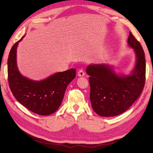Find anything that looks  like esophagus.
<instances>
[{
  "label": "esophagus",
  "instance_id": "34e87169",
  "mask_svg": "<svg viewBox=\"0 0 153 153\" xmlns=\"http://www.w3.org/2000/svg\"><path fill=\"white\" fill-rule=\"evenodd\" d=\"M77 75H78V76H80V77L84 76H85L84 71H83L82 69H80V70L78 71V72H77Z\"/></svg>",
  "mask_w": 153,
  "mask_h": 153
}]
</instances>
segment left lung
Listing matches in <instances>:
<instances>
[{
  "label": "left lung",
  "mask_w": 153,
  "mask_h": 153,
  "mask_svg": "<svg viewBox=\"0 0 153 153\" xmlns=\"http://www.w3.org/2000/svg\"><path fill=\"white\" fill-rule=\"evenodd\" d=\"M128 44L136 53V66L128 76H118L106 65H90V101L94 111L103 117L118 115L132 105L141 94L145 83L146 63L141 45L130 32Z\"/></svg>",
  "instance_id": "obj_1"
}]
</instances>
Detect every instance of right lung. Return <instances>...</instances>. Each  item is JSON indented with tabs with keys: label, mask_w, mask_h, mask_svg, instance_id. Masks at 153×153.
<instances>
[{
	"label": "right lung",
	"mask_w": 153,
	"mask_h": 153,
	"mask_svg": "<svg viewBox=\"0 0 153 153\" xmlns=\"http://www.w3.org/2000/svg\"><path fill=\"white\" fill-rule=\"evenodd\" d=\"M24 37V36H23ZM17 41L8 58V81L14 97L30 111L40 115H49L60 106L65 91L75 77L76 69L52 75L42 81H32L23 77L16 66Z\"/></svg>",
	"instance_id": "obj_1"
}]
</instances>
